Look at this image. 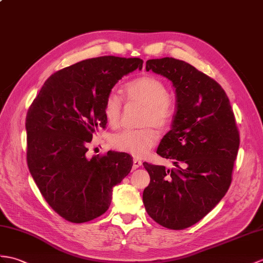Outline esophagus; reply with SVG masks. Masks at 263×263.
I'll return each mask as SVG.
<instances>
[{"mask_svg":"<svg viewBox=\"0 0 263 263\" xmlns=\"http://www.w3.org/2000/svg\"><path fill=\"white\" fill-rule=\"evenodd\" d=\"M141 164H142L141 160L138 159V158H133V166H132L133 169H138L139 167H141Z\"/></svg>","mask_w":263,"mask_h":263,"instance_id":"1","label":"esophagus"}]
</instances>
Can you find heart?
Masks as SVG:
<instances>
[{"label": "heart", "mask_w": 263, "mask_h": 263, "mask_svg": "<svg viewBox=\"0 0 263 263\" xmlns=\"http://www.w3.org/2000/svg\"><path fill=\"white\" fill-rule=\"evenodd\" d=\"M125 93L130 100L143 104L146 107L142 124L154 125L163 130L172 123L175 105L169 99V90L160 79L152 76H142L127 83ZM122 101L120 96L112 91L104 104V114L111 126H118L121 120ZM158 140L157 132L151 127L142 130H124L111 138L115 149L127 152L133 156H144Z\"/></svg>", "instance_id": "heart-1"}]
</instances>
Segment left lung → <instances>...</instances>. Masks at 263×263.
I'll return each instance as SVG.
<instances>
[{
    "label": "left lung",
    "mask_w": 263,
    "mask_h": 263,
    "mask_svg": "<svg viewBox=\"0 0 263 263\" xmlns=\"http://www.w3.org/2000/svg\"><path fill=\"white\" fill-rule=\"evenodd\" d=\"M145 69L173 83L177 112L157 150L175 167L143 162L150 176L143 204L158 224L182 230L209 214L227 194L239 131L229 97L214 79L169 57L149 59Z\"/></svg>",
    "instance_id": "left-lung-1"
}]
</instances>
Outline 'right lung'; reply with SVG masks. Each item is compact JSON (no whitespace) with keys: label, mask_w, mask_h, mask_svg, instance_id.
I'll return each instance as SVG.
<instances>
[{"label":"right lung","mask_w":263,"mask_h":263,"mask_svg":"<svg viewBox=\"0 0 263 263\" xmlns=\"http://www.w3.org/2000/svg\"><path fill=\"white\" fill-rule=\"evenodd\" d=\"M140 58L103 56L82 60L49 77L30 106L27 160L51 209L71 223L104 214L112 191L131 172L124 152L88 158L87 144L107 120L104 104L120 79L142 69Z\"/></svg>","instance_id":"add662e5"}]
</instances>
